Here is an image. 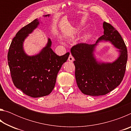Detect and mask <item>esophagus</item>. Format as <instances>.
<instances>
[{
  "instance_id": "1",
  "label": "esophagus",
  "mask_w": 131,
  "mask_h": 131,
  "mask_svg": "<svg viewBox=\"0 0 131 131\" xmlns=\"http://www.w3.org/2000/svg\"><path fill=\"white\" fill-rule=\"evenodd\" d=\"M68 61L70 62H73L74 61V58L73 57L72 54H70L69 56L68 57Z\"/></svg>"
}]
</instances>
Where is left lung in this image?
<instances>
[{"instance_id": "8db88e82", "label": "left lung", "mask_w": 131, "mask_h": 131, "mask_svg": "<svg viewBox=\"0 0 131 131\" xmlns=\"http://www.w3.org/2000/svg\"><path fill=\"white\" fill-rule=\"evenodd\" d=\"M104 35L94 44L78 43L71 48L74 58L75 77L77 86L84 94L91 96L105 95L118 86L125 74L128 59L127 47L116 28L104 22ZM110 41L121 52L119 58L113 63H98L93 52L97 42Z\"/></svg>"}]
</instances>
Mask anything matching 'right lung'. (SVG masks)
I'll use <instances>...</instances> for the list:
<instances>
[{
  "mask_svg": "<svg viewBox=\"0 0 131 131\" xmlns=\"http://www.w3.org/2000/svg\"><path fill=\"white\" fill-rule=\"evenodd\" d=\"M39 24L36 19L21 28L13 38L7 54L11 77L14 85L32 97L44 96L52 92L59 70L69 55V52L62 56L55 54L51 48L50 39L46 47L39 54L30 57L24 52V39Z\"/></svg>",
  "mask_w": 131,
  "mask_h": 131,
  "instance_id": "right-lung-1",
  "label": "right lung"
}]
</instances>
